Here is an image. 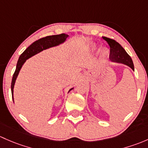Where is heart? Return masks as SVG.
Wrapping results in <instances>:
<instances>
[{
	"mask_svg": "<svg viewBox=\"0 0 148 148\" xmlns=\"http://www.w3.org/2000/svg\"><path fill=\"white\" fill-rule=\"evenodd\" d=\"M97 49V45H91V50L92 51H95V50ZM108 55V51L107 49H106V48H104V49L102 50L101 51V57L104 58L106 57V56H107Z\"/></svg>",
	"mask_w": 148,
	"mask_h": 148,
	"instance_id": "1",
	"label": "heart"
}]
</instances>
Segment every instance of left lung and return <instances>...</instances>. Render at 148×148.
Masks as SVG:
<instances>
[{
  "instance_id": "left-lung-1",
  "label": "left lung",
  "mask_w": 148,
  "mask_h": 148,
  "mask_svg": "<svg viewBox=\"0 0 148 148\" xmlns=\"http://www.w3.org/2000/svg\"><path fill=\"white\" fill-rule=\"evenodd\" d=\"M103 39L106 40L110 47V60L112 63H121L125 65L134 71V65L132 59L130 57L127 52L125 51L124 48L112 39L108 38L103 37Z\"/></svg>"
}]
</instances>
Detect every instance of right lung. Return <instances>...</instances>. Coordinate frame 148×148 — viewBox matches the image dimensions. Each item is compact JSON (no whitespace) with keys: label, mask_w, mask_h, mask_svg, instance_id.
Wrapping results in <instances>:
<instances>
[{"label":"right lung","mask_w":148,"mask_h":148,"mask_svg":"<svg viewBox=\"0 0 148 148\" xmlns=\"http://www.w3.org/2000/svg\"><path fill=\"white\" fill-rule=\"evenodd\" d=\"M69 37V36L65 33H62L60 35H54V36H46L45 38L39 39V40L35 41L34 42L31 44L30 46L25 49V51L20 56L19 59L18 60L17 65H16V69L13 74V79L11 82V92H12V97H13V103H14V98H13V89H14V85L16 83V79H17L18 74H19L21 68L23 67V64L25 63L28 59L31 58L32 56L40 53L42 51L48 49V48H53V47L58 46L60 45V44L63 43L66 41L67 38ZM73 89L72 88L69 90L68 92Z\"/></svg>","instance_id":"1"}]
</instances>
